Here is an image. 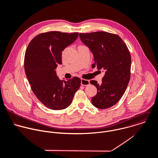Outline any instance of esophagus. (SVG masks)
I'll list each match as a JSON object with an SVG mask.
<instances>
[{
	"instance_id": "1",
	"label": "esophagus",
	"mask_w": 158,
	"mask_h": 158,
	"mask_svg": "<svg viewBox=\"0 0 158 158\" xmlns=\"http://www.w3.org/2000/svg\"><path fill=\"white\" fill-rule=\"evenodd\" d=\"M90 82L89 80H86V79H81V85H84V86H86L89 85Z\"/></svg>"
}]
</instances>
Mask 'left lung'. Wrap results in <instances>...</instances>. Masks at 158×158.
Listing matches in <instances>:
<instances>
[{
  "label": "left lung",
  "mask_w": 158,
  "mask_h": 158,
  "mask_svg": "<svg viewBox=\"0 0 158 158\" xmlns=\"http://www.w3.org/2000/svg\"><path fill=\"white\" fill-rule=\"evenodd\" d=\"M82 42L94 55L95 63L92 67L105 71L101 84L90 81L97 89L92 103L100 109H106L116 105L124 94L131 77V56L129 50L118 35L98 31L80 33Z\"/></svg>",
  "instance_id": "obj_1"
}]
</instances>
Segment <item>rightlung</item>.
I'll use <instances>...</instances> for the list:
<instances>
[{
  "label": "right lung",
  "instance_id": "add662e5",
  "mask_svg": "<svg viewBox=\"0 0 158 158\" xmlns=\"http://www.w3.org/2000/svg\"><path fill=\"white\" fill-rule=\"evenodd\" d=\"M78 32L50 31L34 37L24 55V71L31 89L37 99L53 110L68 107L81 85L77 77L61 81L55 69L62 64V51L73 43Z\"/></svg>",
  "mask_w": 158,
  "mask_h": 158
}]
</instances>
